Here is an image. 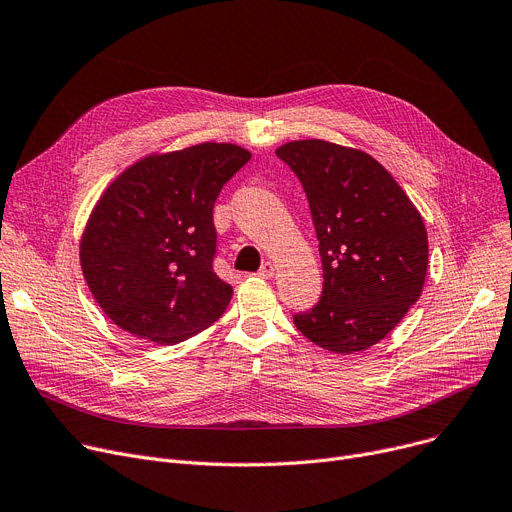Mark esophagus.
I'll return each instance as SVG.
<instances>
[{
	"mask_svg": "<svg viewBox=\"0 0 512 512\" xmlns=\"http://www.w3.org/2000/svg\"><path fill=\"white\" fill-rule=\"evenodd\" d=\"M274 274H276V267H274V263H269V261H265L257 271V276L263 278V280H271V278H274Z\"/></svg>",
	"mask_w": 512,
	"mask_h": 512,
	"instance_id": "obj_1",
	"label": "esophagus"
}]
</instances>
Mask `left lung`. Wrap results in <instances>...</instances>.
Wrapping results in <instances>:
<instances>
[{
    "label": "left lung",
    "mask_w": 512,
    "mask_h": 512,
    "mask_svg": "<svg viewBox=\"0 0 512 512\" xmlns=\"http://www.w3.org/2000/svg\"><path fill=\"white\" fill-rule=\"evenodd\" d=\"M276 156L302 183L323 263L321 298L294 315L296 329L337 354L379 344L424 288L428 234L420 212L366 152L300 140Z\"/></svg>",
    "instance_id": "left-lung-1"
}]
</instances>
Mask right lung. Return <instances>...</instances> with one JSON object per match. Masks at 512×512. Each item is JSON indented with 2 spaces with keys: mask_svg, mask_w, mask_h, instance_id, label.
<instances>
[{
  "mask_svg": "<svg viewBox=\"0 0 512 512\" xmlns=\"http://www.w3.org/2000/svg\"><path fill=\"white\" fill-rule=\"evenodd\" d=\"M234 144H199L129 166L86 224L80 261L98 306L121 329L170 346L222 317L232 286L214 271V203L249 162Z\"/></svg>",
  "mask_w": 512,
  "mask_h": 512,
  "instance_id": "obj_1",
  "label": "right lung"
}]
</instances>
